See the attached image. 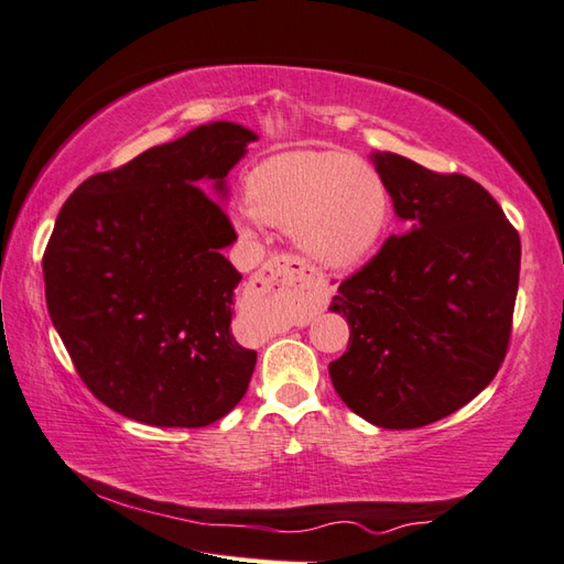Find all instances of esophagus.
<instances>
[{"label": "esophagus", "instance_id": "34e87169", "mask_svg": "<svg viewBox=\"0 0 564 564\" xmlns=\"http://www.w3.org/2000/svg\"><path fill=\"white\" fill-rule=\"evenodd\" d=\"M257 283L261 285V293H269L285 307V313L291 315V319L303 325V322L313 317L315 307L305 303L307 275L295 259L281 257L263 263L261 271L257 273Z\"/></svg>", "mask_w": 564, "mask_h": 564}]
</instances>
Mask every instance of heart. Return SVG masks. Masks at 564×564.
I'll return each mask as SVG.
<instances>
[{"instance_id":"b5f03b06","label":"heart","mask_w":564,"mask_h":564,"mask_svg":"<svg viewBox=\"0 0 564 564\" xmlns=\"http://www.w3.org/2000/svg\"><path fill=\"white\" fill-rule=\"evenodd\" d=\"M247 200L251 210L237 215L245 232L257 220L293 230L295 247L329 271L368 261L392 213L386 178L346 152L275 154L249 172Z\"/></svg>"}]
</instances>
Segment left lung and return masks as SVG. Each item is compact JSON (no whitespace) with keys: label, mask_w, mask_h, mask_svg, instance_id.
<instances>
[{"label":"left lung","mask_w":564,"mask_h":564,"mask_svg":"<svg viewBox=\"0 0 564 564\" xmlns=\"http://www.w3.org/2000/svg\"><path fill=\"white\" fill-rule=\"evenodd\" d=\"M402 235L341 281L329 310L351 327L329 364L344 404L382 429H416L477 398L505 361L521 239L499 203L463 174L373 152Z\"/></svg>","instance_id":"8db88e82"}]
</instances>
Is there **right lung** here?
Returning a JSON list of instances; mask_svg holds the SVG:
<instances>
[{
	"mask_svg": "<svg viewBox=\"0 0 564 564\" xmlns=\"http://www.w3.org/2000/svg\"><path fill=\"white\" fill-rule=\"evenodd\" d=\"M257 133L215 121L75 188L43 254L53 325L94 398L150 426L198 429L245 398L257 351L232 334L242 281L227 174Z\"/></svg>",
	"mask_w": 564,
	"mask_h": 564,
	"instance_id": "obj_1",
	"label": "right lung"
}]
</instances>
